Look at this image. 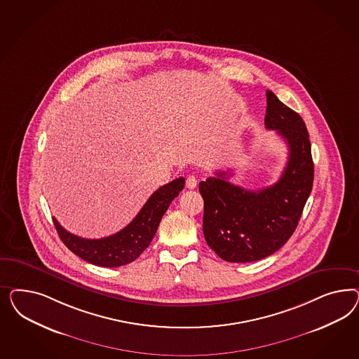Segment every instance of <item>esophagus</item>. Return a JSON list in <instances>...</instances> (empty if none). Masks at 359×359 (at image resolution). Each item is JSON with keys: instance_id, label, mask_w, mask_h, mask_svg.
I'll list each match as a JSON object with an SVG mask.
<instances>
[{"instance_id": "esophagus-1", "label": "esophagus", "mask_w": 359, "mask_h": 359, "mask_svg": "<svg viewBox=\"0 0 359 359\" xmlns=\"http://www.w3.org/2000/svg\"><path fill=\"white\" fill-rule=\"evenodd\" d=\"M185 184H187L189 189H194V188H196V185H197V179H196L194 175H189L187 177V180H185Z\"/></svg>"}]
</instances>
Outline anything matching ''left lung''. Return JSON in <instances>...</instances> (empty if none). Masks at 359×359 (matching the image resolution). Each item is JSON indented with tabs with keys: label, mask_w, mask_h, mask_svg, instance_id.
I'll list each match as a JSON object with an SVG mask.
<instances>
[{
	"label": "left lung",
	"mask_w": 359,
	"mask_h": 359,
	"mask_svg": "<svg viewBox=\"0 0 359 359\" xmlns=\"http://www.w3.org/2000/svg\"><path fill=\"white\" fill-rule=\"evenodd\" d=\"M266 96L264 125L287 142L290 152L280 179L261 191H248L229 183L231 174L218 171L198 185L204 198V237L226 262L259 261L279 250L297 226L313 185L304 121L271 90Z\"/></svg>",
	"instance_id": "obj_1"
}]
</instances>
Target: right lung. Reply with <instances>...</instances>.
Wrapping results in <instances>:
<instances>
[{
    "mask_svg": "<svg viewBox=\"0 0 359 359\" xmlns=\"http://www.w3.org/2000/svg\"><path fill=\"white\" fill-rule=\"evenodd\" d=\"M184 177H177L156 189L128 226L105 238L77 237L53 218L55 228L65 246L81 259L100 267H120L135 261L147 249L165 210L184 188Z\"/></svg>",
    "mask_w": 359,
    "mask_h": 359,
    "instance_id": "right-lung-1",
    "label": "right lung"
}]
</instances>
